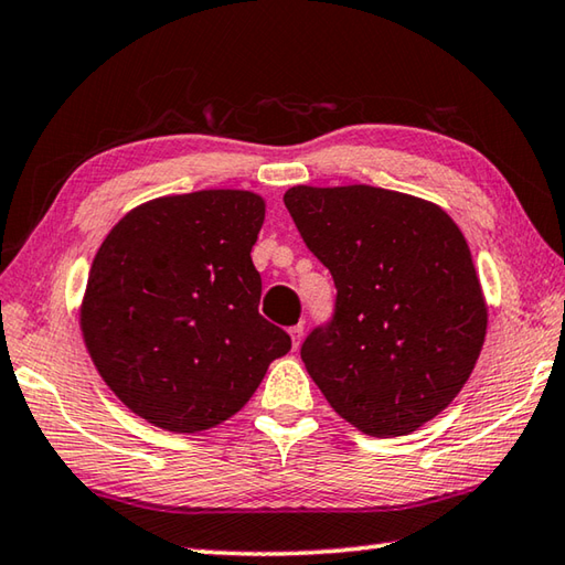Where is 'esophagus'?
<instances>
[{
    "label": "esophagus",
    "mask_w": 565,
    "mask_h": 565,
    "mask_svg": "<svg viewBox=\"0 0 565 565\" xmlns=\"http://www.w3.org/2000/svg\"><path fill=\"white\" fill-rule=\"evenodd\" d=\"M289 335H291V345H294V350H298V345H301V340H303V326H294V328H289Z\"/></svg>",
    "instance_id": "obj_1"
}]
</instances>
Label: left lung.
Returning a JSON list of instances; mask_svg holds the SVG:
<instances>
[{
  "instance_id": "8db88e82",
  "label": "left lung",
  "mask_w": 565,
  "mask_h": 565,
  "mask_svg": "<svg viewBox=\"0 0 565 565\" xmlns=\"http://www.w3.org/2000/svg\"><path fill=\"white\" fill-rule=\"evenodd\" d=\"M284 203L338 289L301 345L308 374L362 434H412L456 399L488 333L466 237L436 203L364 183L294 185Z\"/></svg>"
}]
</instances>
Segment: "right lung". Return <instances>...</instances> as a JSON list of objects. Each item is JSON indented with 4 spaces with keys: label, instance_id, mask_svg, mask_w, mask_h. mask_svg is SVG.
I'll use <instances>...</instances> for the list:
<instances>
[{
    "label": "right lung",
    "instance_id": "obj_1",
    "mask_svg": "<svg viewBox=\"0 0 565 565\" xmlns=\"http://www.w3.org/2000/svg\"><path fill=\"white\" fill-rule=\"evenodd\" d=\"M252 191L141 203L99 245L81 330L99 377L149 424L198 434L235 416L291 338L259 316L249 252L264 225Z\"/></svg>",
    "mask_w": 565,
    "mask_h": 565
}]
</instances>
